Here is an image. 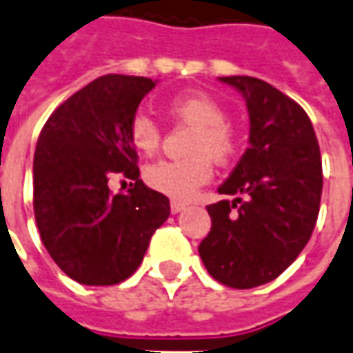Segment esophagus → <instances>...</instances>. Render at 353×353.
Returning a JSON list of instances; mask_svg holds the SVG:
<instances>
[{"label": "esophagus", "mask_w": 353, "mask_h": 353, "mask_svg": "<svg viewBox=\"0 0 353 353\" xmlns=\"http://www.w3.org/2000/svg\"><path fill=\"white\" fill-rule=\"evenodd\" d=\"M185 208H187V204H183V202L172 201V204H170V210H172V214H179V212H183Z\"/></svg>", "instance_id": "esophagus-1"}]
</instances>
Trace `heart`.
<instances>
[{
  "label": "heart",
  "instance_id": "heart-1",
  "mask_svg": "<svg viewBox=\"0 0 353 353\" xmlns=\"http://www.w3.org/2000/svg\"><path fill=\"white\" fill-rule=\"evenodd\" d=\"M168 114L177 122L193 125L187 141L189 157L179 160H159L149 164L143 177L157 193L189 201L214 176V162L225 164L236 151V137L228 124V110L208 93L189 91L176 95L166 105ZM130 141L145 157L157 154L162 143L160 125L147 114H135L130 122Z\"/></svg>",
  "mask_w": 353,
  "mask_h": 353
}]
</instances>
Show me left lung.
Listing matches in <instances>:
<instances>
[{
	"label": "left lung",
	"instance_id": "left-lung-1",
	"mask_svg": "<svg viewBox=\"0 0 353 353\" xmlns=\"http://www.w3.org/2000/svg\"><path fill=\"white\" fill-rule=\"evenodd\" d=\"M219 80L245 95L250 147L219 187L235 199L208 206L212 229L199 254L221 285L254 288L279 277L314 233L321 152L312 120L296 101L250 76Z\"/></svg>",
	"mask_w": 353,
	"mask_h": 353
}]
</instances>
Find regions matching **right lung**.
Listing matches in <instances>:
<instances>
[{
  "instance_id": "1",
  "label": "right lung",
  "mask_w": 353,
  "mask_h": 353,
  "mask_svg": "<svg viewBox=\"0 0 353 353\" xmlns=\"http://www.w3.org/2000/svg\"><path fill=\"white\" fill-rule=\"evenodd\" d=\"M154 88L151 78L107 74L76 91L48 118L34 152V216L41 243L70 279L107 287L143 262L168 219V196L139 179L130 122ZM128 176V194L108 179Z\"/></svg>"
}]
</instances>
